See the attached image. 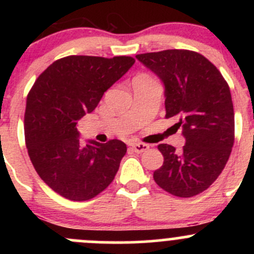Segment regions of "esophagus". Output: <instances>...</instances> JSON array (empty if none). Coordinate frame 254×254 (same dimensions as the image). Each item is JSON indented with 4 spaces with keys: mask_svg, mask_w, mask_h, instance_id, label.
I'll use <instances>...</instances> for the list:
<instances>
[{
    "mask_svg": "<svg viewBox=\"0 0 254 254\" xmlns=\"http://www.w3.org/2000/svg\"><path fill=\"white\" fill-rule=\"evenodd\" d=\"M130 146H131V150L136 153L145 152V151H147L148 147H150L147 143H142V142H134V143H131Z\"/></svg>",
    "mask_w": 254,
    "mask_h": 254,
    "instance_id": "1",
    "label": "esophagus"
}]
</instances>
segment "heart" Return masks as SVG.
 Wrapping results in <instances>:
<instances>
[{"label":"heart","mask_w":254,"mask_h":254,"mask_svg":"<svg viewBox=\"0 0 254 254\" xmlns=\"http://www.w3.org/2000/svg\"><path fill=\"white\" fill-rule=\"evenodd\" d=\"M140 77H145V76H140Z\"/></svg>","instance_id":"b5f03b06"}]
</instances>
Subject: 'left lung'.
Here are the masks:
<instances>
[{"label": "left lung", "instance_id": "1", "mask_svg": "<svg viewBox=\"0 0 254 254\" xmlns=\"http://www.w3.org/2000/svg\"><path fill=\"white\" fill-rule=\"evenodd\" d=\"M165 86L166 118L175 117L186 145L176 151L158 145L163 165L156 183L179 198L206 190L229 161L235 140V114L230 87L220 71L200 54L163 50L136 55Z\"/></svg>", "mask_w": 254, "mask_h": 254}]
</instances>
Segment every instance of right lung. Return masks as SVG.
Instances as JSON below:
<instances>
[{
  "mask_svg": "<svg viewBox=\"0 0 254 254\" xmlns=\"http://www.w3.org/2000/svg\"><path fill=\"white\" fill-rule=\"evenodd\" d=\"M134 63L130 56H66L51 64L28 94V155L40 178L68 200L94 198L119 170L127 145L115 139L107 143L88 140L82 146L77 124Z\"/></svg>",
  "mask_w": 254,
  "mask_h": 254,
  "instance_id": "right-lung-1",
  "label": "right lung"
}]
</instances>
